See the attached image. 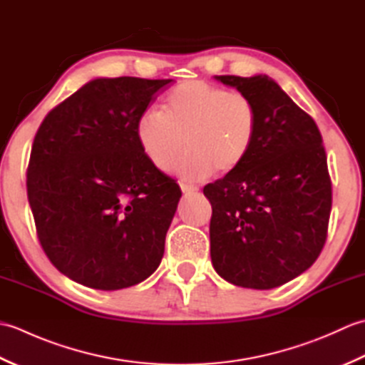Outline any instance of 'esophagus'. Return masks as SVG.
<instances>
[{"mask_svg": "<svg viewBox=\"0 0 365 365\" xmlns=\"http://www.w3.org/2000/svg\"><path fill=\"white\" fill-rule=\"evenodd\" d=\"M180 190L183 195H192V192H197L199 188L196 187V185H190V183H180Z\"/></svg>", "mask_w": 365, "mask_h": 365, "instance_id": "34e87169", "label": "esophagus"}]
</instances>
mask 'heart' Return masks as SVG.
<instances>
[{"label": "heart", "mask_w": 365, "mask_h": 365, "mask_svg": "<svg viewBox=\"0 0 365 365\" xmlns=\"http://www.w3.org/2000/svg\"><path fill=\"white\" fill-rule=\"evenodd\" d=\"M259 114L252 100L242 92H229L202 80L177 84L163 100L161 111L139 115L135 135L139 149L150 165L175 173L187 180H202L215 169L220 174L235 170L250 155L255 141Z\"/></svg>", "instance_id": "1"}]
</instances>
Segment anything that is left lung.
Listing matches in <instances>:
<instances>
[{"instance_id":"1","label":"left lung","mask_w":365,"mask_h":365,"mask_svg":"<svg viewBox=\"0 0 365 365\" xmlns=\"http://www.w3.org/2000/svg\"><path fill=\"white\" fill-rule=\"evenodd\" d=\"M250 97L259 114L252 149L235 170L207 185L216 273L269 290L311 268L327 240L331 180L314 119L267 75L215 76Z\"/></svg>"}]
</instances>
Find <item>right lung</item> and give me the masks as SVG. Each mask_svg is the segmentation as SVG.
<instances>
[{
	"instance_id": "right-lung-1",
	"label": "right lung",
	"mask_w": 365,
	"mask_h": 365,
	"mask_svg": "<svg viewBox=\"0 0 365 365\" xmlns=\"http://www.w3.org/2000/svg\"><path fill=\"white\" fill-rule=\"evenodd\" d=\"M173 81L94 78L37 130L28 200L46 257L75 282L120 290L160 267L182 191L147 161L135 125Z\"/></svg>"
}]
</instances>
